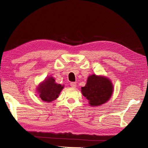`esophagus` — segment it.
<instances>
[{
	"label": "esophagus",
	"mask_w": 148,
	"mask_h": 148,
	"mask_svg": "<svg viewBox=\"0 0 148 148\" xmlns=\"http://www.w3.org/2000/svg\"><path fill=\"white\" fill-rule=\"evenodd\" d=\"M70 85H71V86L72 87L75 88V87H76L77 84H76V83H75V82H72L70 83Z\"/></svg>",
	"instance_id": "esophagus-1"
}]
</instances>
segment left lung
I'll use <instances>...</instances> for the list:
<instances>
[{
	"instance_id": "obj_1",
	"label": "left lung",
	"mask_w": 148,
	"mask_h": 148,
	"mask_svg": "<svg viewBox=\"0 0 148 148\" xmlns=\"http://www.w3.org/2000/svg\"><path fill=\"white\" fill-rule=\"evenodd\" d=\"M113 88L112 83L108 79L93 74L88 77L85 87H81V92L90 105L99 106L111 97Z\"/></svg>"
}]
</instances>
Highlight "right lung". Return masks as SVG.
Listing matches in <instances>:
<instances>
[{
  "instance_id": "add662e5",
  "label": "right lung",
  "mask_w": 148,
  "mask_h": 148,
  "mask_svg": "<svg viewBox=\"0 0 148 148\" xmlns=\"http://www.w3.org/2000/svg\"><path fill=\"white\" fill-rule=\"evenodd\" d=\"M54 81L55 80L53 77H49L45 80V81L38 87V91L42 100L50 102L58 97L64 87L61 84L55 83Z\"/></svg>"
}]
</instances>
